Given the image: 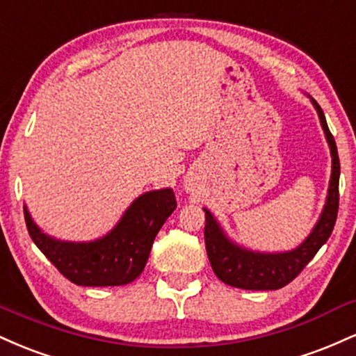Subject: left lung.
Listing matches in <instances>:
<instances>
[{"label": "left lung", "mask_w": 356, "mask_h": 356, "mask_svg": "<svg viewBox=\"0 0 356 356\" xmlns=\"http://www.w3.org/2000/svg\"><path fill=\"white\" fill-rule=\"evenodd\" d=\"M316 108L318 117L321 120V127L325 130L326 140L330 144L333 157L332 181H330L328 197H326L325 209L318 224L314 226L312 234L300 248L289 252L280 254H261L252 252L232 244L220 231L209 211H206V227H204V241H206V251L212 271L222 283L243 289H280L291 283L295 277L303 271L306 264L313 259L323 244L332 236V231L337 222L338 216V181H340V159H338L337 144L326 124L325 113L316 102L312 100Z\"/></svg>", "instance_id": "1"}]
</instances>
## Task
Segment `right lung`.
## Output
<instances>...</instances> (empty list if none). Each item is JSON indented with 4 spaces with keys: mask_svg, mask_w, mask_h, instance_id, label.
I'll list each match as a JSON object with an SVG mask.
<instances>
[{
    "mask_svg": "<svg viewBox=\"0 0 356 356\" xmlns=\"http://www.w3.org/2000/svg\"><path fill=\"white\" fill-rule=\"evenodd\" d=\"M177 201L172 189L145 192L127 209L115 229L93 243H63L43 234L24 207L33 243L53 266L80 286H120L144 271L150 248Z\"/></svg>",
    "mask_w": 356,
    "mask_h": 356,
    "instance_id": "add662e5",
    "label": "right lung"
}]
</instances>
